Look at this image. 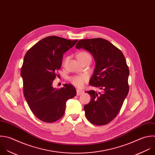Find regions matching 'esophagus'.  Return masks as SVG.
I'll return each mask as SVG.
<instances>
[{
  "mask_svg": "<svg viewBox=\"0 0 155 155\" xmlns=\"http://www.w3.org/2000/svg\"><path fill=\"white\" fill-rule=\"evenodd\" d=\"M83 93H84V91L80 90V89H77V95H80L83 94Z\"/></svg>",
  "mask_w": 155,
  "mask_h": 155,
  "instance_id": "1",
  "label": "esophagus"
}]
</instances>
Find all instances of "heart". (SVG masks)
Segmentation results:
<instances>
[{
    "mask_svg": "<svg viewBox=\"0 0 155 155\" xmlns=\"http://www.w3.org/2000/svg\"><path fill=\"white\" fill-rule=\"evenodd\" d=\"M91 58V55L86 51H81L77 55V58L79 61L84 60L87 58ZM88 78L86 75H75L70 78V81L75 86L78 87H81L83 86L84 83L87 80Z\"/></svg>",
    "mask_w": 155,
    "mask_h": 155,
    "instance_id": "1",
    "label": "heart"
}]
</instances>
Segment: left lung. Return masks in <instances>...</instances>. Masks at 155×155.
<instances>
[{"label": "left lung", "instance_id": "obj_1", "mask_svg": "<svg viewBox=\"0 0 155 155\" xmlns=\"http://www.w3.org/2000/svg\"><path fill=\"white\" fill-rule=\"evenodd\" d=\"M75 47L92 55L95 68L89 84L101 90L87 91L91 98L84 106L86 117L94 125H107L117 116L129 91L125 58L121 50L103 38L81 39Z\"/></svg>", "mask_w": 155, "mask_h": 155}]
</instances>
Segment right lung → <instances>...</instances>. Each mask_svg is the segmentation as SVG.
Masks as SVG:
<instances>
[{
  "instance_id": "add662e5",
  "label": "right lung",
  "mask_w": 155,
  "mask_h": 155,
  "mask_svg": "<svg viewBox=\"0 0 155 155\" xmlns=\"http://www.w3.org/2000/svg\"><path fill=\"white\" fill-rule=\"evenodd\" d=\"M77 42V39L48 36L30 48L24 57L21 70L24 95L31 111L41 121L51 123L61 119L67 100L77 94L71 84H64L60 89L52 86L64 53Z\"/></svg>"
}]
</instances>
